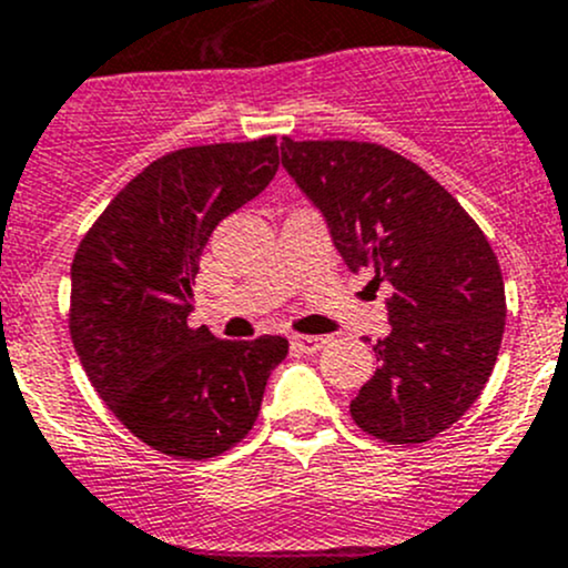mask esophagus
<instances>
[{
    "mask_svg": "<svg viewBox=\"0 0 568 568\" xmlns=\"http://www.w3.org/2000/svg\"><path fill=\"white\" fill-rule=\"evenodd\" d=\"M291 343H294V346L300 348V352L316 354V352H321V348L326 346V337H318V335H294V337H291Z\"/></svg>",
    "mask_w": 568,
    "mask_h": 568,
    "instance_id": "obj_1",
    "label": "esophagus"
}]
</instances>
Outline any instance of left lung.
<instances>
[{
    "mask_svg": "<svg viewBox=\"0 0 568 568\" xmlns=\"http://www.w3.org/2000/svg\"><path fill=\"white\" fill-rule=\"evenodd\" d=\"M280 151L346 266L393 285L390 332L348 406L354 423L393 445L437 437L473 406L500 352L506 288L484 231L426 170L376 142L283 136Z\"/></svg>",
    "mask_w": 568,
    "mask_h": 568,
    "instance_id": "1",
    "label": "left lung"
}]
</instances>
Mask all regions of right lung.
<instances>
[{
  "mask_svg": "<svg viewBox=\"0 0 568 568\" xmlns=\"http://www.w3.org/2000/svg\"><path fill=\"white\" fill-rule=\"evenodd\" d=\"M277 136L181 148L131 178L79 244L71 337L95 393L134 437L175 459L242 443L288 341H220L189 324L209 236L263 192Z\"/></svg>",
  "mask_w": 568,
  "mask_h": 568,
  "instance_id": "right-lung-1",
  "label": "right lung"
}]
</instances>
